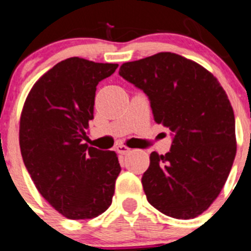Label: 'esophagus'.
<instances>
[{
  "instance_id": "esophagus-1",
  "label": "esophagus",
  "mask_w": 251,
  "mask_h": 251,
  "mask_svg": "<svg viewBox=\"0 0 251 251\" xmlns=\"http://www.w3.org/2000/svg\"><path fill=\"white\" fill-rule=\"evenodd\" d=\"M116 151L119 153H121V155H126V153L131 152V149L127 148V146L123 145V144H119V145L116 146Z\"/></svg>"
}]
</instances>
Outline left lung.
I'll return each instance as SVG.
<instances>
[{
  "mask_svg": "<svg viewBox=\"0 0 251 251\" xmlns=\"http://www.w3.org/2000/svg\"><path fill=\"white\" fill-rule=\"evenodd\" d=\"M119 75L145 92L153 120L174 135L170 151L151 152L142 175L148 201L171 218H196L218 198L235 159L226 92L211 72L171 52L125 62Z\"/></svg>",
  "mask_w": 251,
  "mask_h": 251,
  "instance_id": "8db88e82",
  "label": "left lung"
}]
</instances>
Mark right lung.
Returning <instances> with one entry per match:
<instances>
[{
	"instance_id": "obj_1",
	"label": "right lung",
	"mask_w": 251,
	"mask_h": 251,
	"mask_svg": "<svg viewBox=\"0 0 251 251\" xmlns=\"http://www.w3.org/2000/svg\"><path fill=\"white\" fill-rule=\"evenodd\" d=\"M117 64L61 61L36 81L20 120V148L33 184L65 218L92 219L111 205L121 168L115 151L83 144L96 86Z\"/></svg>"
}]
</instances>
